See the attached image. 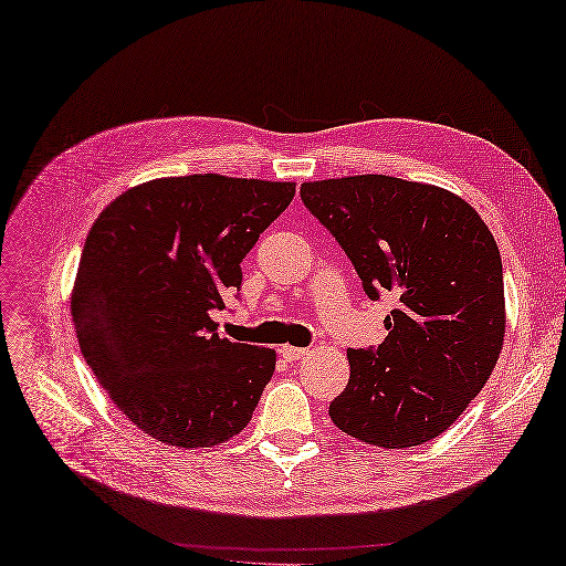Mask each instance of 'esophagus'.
Wrapping results in <instances>:
<instances>
[{
  "mask_svg": "<svg viewBox=\"0 0 566 566\" xmlns=\"http://www.w3.org/2000/svg\"><path fill=\"white\" fill-rule=\"evenodd\" d=\"M281 355L285 357V360H302V357L310 355V350L307 348H295V346H283Z\"/></svg>",
  "mask_w": 566,
  "mask_h": 566,
  "instance_id": "esophagus-1",
  "label": "esophagus"
}]
</instances>
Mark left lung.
<instances>
[{
	"mask_svg": "<svg viewBox=\"0 0 566 566\" xmlns=\"http://www.w3.org/2000/svg\"><path fill=\"white\" fill-rule=\"evenodd\" d=\"M369 300L391 293L377 350H348V387L328 406L340 432L381 449L430 442L485 387L504 346L497 242L449 189L389 175L305 182Z\"/></svg>",
	"mask_w": 566,
	"mask_h": 566,
	"instance_id": "8db88e82",
	"label": "left lung"
}]
</instances>
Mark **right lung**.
Masks as SVG:
<instances>
[{
    "mask_svg": "<svg viewBox=\"0 0 566 566\" xmlns=\"http://www.w3.org/2000/svg\"><path fill=\"white\" fill-rule=\"evenodd\" d=\"M295 197V182L160 177L107 203L78 261V348L139 430L179 449L240 434L275 350L218 336L213 310L242 283L240 261Z\"/></svg>",
    "mask_w": 566,
    "mask_h": 566,
    "instance_id": "1",
    "label": "right lung"
}]
</instances>
